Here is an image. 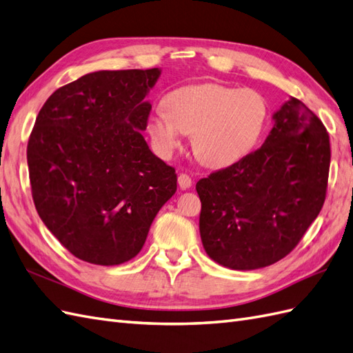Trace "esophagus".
Listing matches in <instances>:
<instances>
[{
    "instance_id": "obj_1",
    "label": "esophagus",
    "mask_w": 353,
    "mask_h": 353,
    "mask_svg": "<svg viewBox=\"0 0 353 353\" xmlns=\"http://www.w3.org/2000/svg\"><path fill=\"white\" fill-rule=\"evenodd\" d=\"M177 182H179L180 189H188V188L192 186V179H191V176L186 174V173H180L179 177H177Z\"/></svg>"
}]
</instances>
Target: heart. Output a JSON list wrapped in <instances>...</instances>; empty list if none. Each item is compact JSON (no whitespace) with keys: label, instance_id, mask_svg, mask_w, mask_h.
<instances>
[{"label":"heart","instance_id":"obj_1","mask_svg":"<svg viewBox=\"0 0 353 353\" xmlns=\"http://www.w3.org/2000/svg\"><path fill=\"white\" fill-rule=\"evenodd\" d=\"M148 121V132L161 155L170 157L183 132L203 164L222 168L241 161L256 148L268 125L267 98L255 89L218 83L177 88Z\"/></svg>","mask_w":353,"mask_h":353}]
</instances>
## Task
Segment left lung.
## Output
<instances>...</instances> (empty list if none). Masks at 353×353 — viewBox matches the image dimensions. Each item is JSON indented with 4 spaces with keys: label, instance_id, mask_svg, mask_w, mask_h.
<instances>
[{
    "label": "left lung",
    "instance_id": "1",
    "mask_svg": "<svg viewBox=\"0 0 353 353\" xmlns=\"http://www.w3.org/2000/svg\"><path fill=\"white\" fill-rule=\"evenodd\" d=\"M274 121L259 149L196 182L203 246L223 267L277 263L301 241L325 203L331 161L325 125L296 98Z\"/></svg>",
    "mask_w": 353,
    "mask_h": 353
}]
</instances>
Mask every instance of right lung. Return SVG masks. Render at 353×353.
Here are the masks:
<instances>
[{"label": "right lung", "mask_w": 353, "mask_h": 353, "mask_svg": "<svg viewBox=\"0 0 353 353\" xmlns=\"http://www.w3.org/2000/svg\"><path fill=\"white\" fill-rule=\"evenodd\" d=\"M158 68L97 71L53 92L35 119L28 159L39 216L62 246L97 265L141 250L152 221L177 189L173 167L141 131Z\"/></svg>", "instance_id": "add662e5"}]
</instances>
